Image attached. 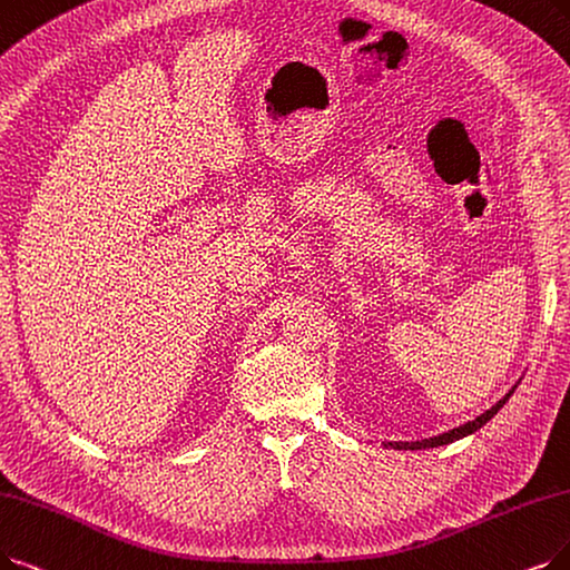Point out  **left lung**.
<instances>
[{"mask_svg":"<svg viewBox=\"0 0 570 570\" xmlns=\"http://www.w3.org/2000/svg\"><path fill=\"white\" fill-rule=\"evenodd\" d=\"M517 389V385H514ZM514 389L503 397V400H498L489 412H484L482 416H476L474 421H468L465 425H459V428H453V430H449V432H442V435H438V438H428V440H421V442H385L383 446L385 449H397V451H419V449H432V446H442V444H451V442H456V440H461V438H468V435H472V432H476L480 430L482 425H487L500 409H503V404L510 400V395L514 393Z\"/></svg>","mask_w":570,"mask_h":570,"instance_id":"8db88e82","label":"left lung"}]
</instances>
